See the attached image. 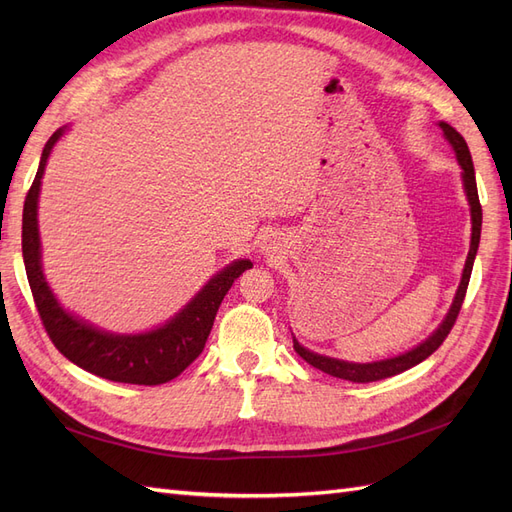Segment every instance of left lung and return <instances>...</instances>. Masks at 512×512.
<instances>
[{"mask_svg":"<svg viewBox=\"0 0 512 512\" xmlns=\"http://www.w3.org/2000/svg\"><path fill=\"white\" fill-rule=\"evenodd\" d=\"M440 128L446 136V141L453 145L455 153H457V160L463 168L461 179H463V188H466V196H468V203H470V215H472V241H470V252H468V260H466V267H463V275H461V284L457 288L455 294V301L448 309L446 318L442 320L440 327L433 331L423 344H418L416 348L393 356V359H384V361H376V363H348V361H339V359H331V356H322L316 352H309L307 348H303L297 339H292L294 342V350L301 356L303 361H307L312 367L324 371V374L335 376V378H342V380H350V382H376V380H384V378H391L401 374V371H406L414 365H418L421 361H425L427 356H431L436 352L444 339L451 333V329L455 327V320L461 312V305L463 299H466V292H468V284H470V275H472V265H474V258H476V250H478V243H480V226H483V209H480V200H478V190H476V177H474V164H472V156H470V149L468 143L463 141V136L448 126V123L440 121Z\"/></svg>","mask_w":512,"mask_h":512,"instance_id":"obj_1","label":"left lung"}]
</instances>
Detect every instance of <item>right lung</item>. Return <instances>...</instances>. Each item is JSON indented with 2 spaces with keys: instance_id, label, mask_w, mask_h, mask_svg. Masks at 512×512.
Wrapping results in <instances>:
<instances>
[{
  "instance_id": "right-lung-1",
  "label": "right lung",
  "mask_w": 512,
  "mask_h": 512,
  "mask_svg": "<svg viewBox=\"0 0 512 512\" xmlns=\"http://www.w3.org/2000/svg\"><path fill=\"white\" fill-rule=\"evenodd\" d=\"M64 134L59 128L42 149V158L36 179L25 196L23 207V260L29 288L38 307L40 320L49 333L55 348L68 361L81 369L113 382L156 386L177 378L196 356L203 352L211 333L215 314L232 282L252 269L250 260H235L232 265L213 275L196 297L181 312L170 318L164 327L138 335H115L100 331L91 324L74 318L61 307L44 280L40 262V235H38V194L55 143Z\"/></svg>"
}]
</instances>
